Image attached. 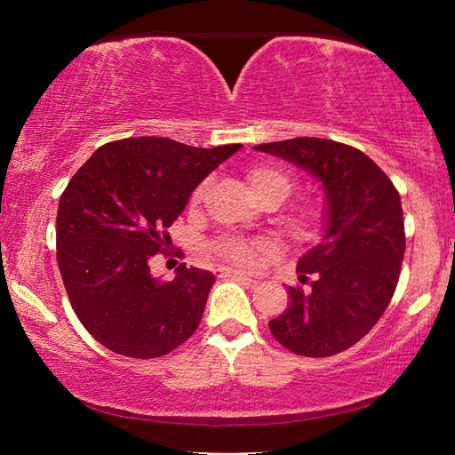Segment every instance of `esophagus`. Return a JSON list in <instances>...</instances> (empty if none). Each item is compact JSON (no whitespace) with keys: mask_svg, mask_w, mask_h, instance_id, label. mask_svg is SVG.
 I'll return each mask as SVG.
<instances>
[{"mask_svg":"<svg viewBox=\"0 0 455 455\" xmlns=\"http://www.w3.org/2000/svg\"><path fill=\"white\" fill-rule=\"evenodd\" d=\"M220 276H228V279L241 281V283H246V284H257V279H252V276L244 275V273H241V271H228V268H222Z\"/></svg>","mask_w":455,"mask_h":455,"instance_id":"34e87169","label":"esophagus"}]
</instances>
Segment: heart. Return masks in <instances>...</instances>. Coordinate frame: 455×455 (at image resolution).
<instances>
[{
    "mask_svg": "<svg viewBox=\"0 0 455 455\" xmlns=\"http://www.w3.org/2000/svg\"><path fill=\"white\" fill-rule=\"evenodd\" d=\"M246 179L255 196L263 204H281L283 200L291 196L295 190L297 180L289 171L275 164H255L249 168ZM206 188H209V180L200 182L192 192V203H198L204 196ZM284 227L289 228L292 236L299 238H311L319 235L323 227H325V212L319 204L315 203H301L295 204L292 209L284 212ZM214 252L227 263L241 267V268H252L259 265V260L273 255V246L267 241H249V238L241 236H225L214 243Z\"/></svg>",
    "mask_w": 455,
    "mask_h": 455,
    "instance_id": "1",
    "label": "heart"
}]
</instances>
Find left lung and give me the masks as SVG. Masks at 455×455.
Masks as SVG:
<instances>
[{
    "mask_svg": "<svg viewBox=\"0 0 455 455\" xmlns=\"http://www.w3.org/2000/svg\"><path fill=\"white\" fill-rule=\"evenodd\" d=\"M255 148L307 168L327 192V233L297 263L309 289L289 287L287 309L268 329L297 355H337L373 329L394 297L405 252L402 198L389 176L349 144L291 138Z\"/></svg>",
    "mask_w": 455,
    "mask_h": 455,
    "instance_id": "1",
    "label": "left lung"
}]
</instances>
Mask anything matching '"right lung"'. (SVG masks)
Returning a JSON list of instances; mask_svg holds the SVG:
<instances>
[{"instance_id":"right-lung-1","label":"right lung","mask_w":455,"mask_h":455,"mask_svg":"<svg viewBox=\"0 0 455 455\" xmlns=\"http://www.w3.org/2000/svg\"><path fill=\"white\" fill-rule=\"evenodd\" d=\"M238 148L124 138L100 146L68 182L56 219L58 267L74 313L106 349L163 357L198 329L214 276L180 263L172 281H160L150 259L166 251L190 192Z\"/></svg>"}]
</instances>
